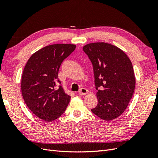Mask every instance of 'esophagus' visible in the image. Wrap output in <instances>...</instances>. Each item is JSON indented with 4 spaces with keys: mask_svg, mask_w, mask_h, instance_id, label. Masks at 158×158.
<instances>
[{
    "mask_svg": "<svg viewBox=\"0 0 158 158\" xmlns=\"http://www.w3.org/2000/svg\"><path fill=\"white\" fill-rule=\"evenodd\" d=\"M88 92H89V91H88L86 88H81V89H80V91L78 92V94H79L80 95H85V94H88Z\"/></svg>",
    "mask_w": 158,
    "mask_h": 158,
    "instance_id": "1",
    "label": "esophagus"
}]
</instances>
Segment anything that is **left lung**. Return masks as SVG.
<instances>
[{
	"mask_svg": "<svg viewBox=\"0 0 158 158\" xmlns=\"http://www.w3.org/2000/svg\"><path fill=\"white\" fill-rule=\"evenodd\" d=\"M83 51L93 66L98 105L92 112L105 121L125 111L135 88L131 61L121 49L106 43L85 45Z\"/></svg>",
	"mask_w": 158,
	"mask_h": 158,
	"instance_id": "8db88e82",
	"label": "left lung"
}]
</instances>
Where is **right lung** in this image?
Listing matches in <instances>:
<instances>
[{"label":"right lung","mask_w":158,"mask_h":158,"mask_svg":"<svg viewBox=\"0 0 158 158\" xmlns=\"http://www.w3.org/2000/svg\"><path fill=\"white\" fill-rule=\"evenodd\" d=\"M75 49L72 44L46 46L30 57L23 69V100L31 112L44 121L55 120L68 106L70 96L60 85L58 73L62 63Z\"/></svg>","instance_id":"right-lung-1"}]
</instances>
